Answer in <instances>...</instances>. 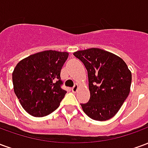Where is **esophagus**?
Wrapping results in <instances>:
<instances>
[{"label": "esophagus", "instance_id": "obj_1", "mask_svg": "<svg viewBox=\"0 0 148 148\" xmlns=\"http://www.w3.org/2000/svg\"><path fill=\"white\" fill-rule=\"evenodd\" d=\"M77 90H78V85H77V84H75V85H74V86L71 89V90H72V92H73V93H76V92L77 91Z\"/></svg>", "mask_w": 148, "mask_h": 148}]
</instances>
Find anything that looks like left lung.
Instances as JSON below:
<instances>
[{
  "instance_id": "left-lung-1",
  "label": "left lung",
  "mask_w": 148,
  "mask_h": 148,
  "mask_svg": "<svg viewBox=\"0 0 148 148\" xmlns=\"http://www.w3.org/2000/svg\"><path fill=\"white\" fill-rule=\"evenodd\" d=\"M88 72L90 101L81 104L84 112L93 120L105 121L120 110L130 93L132 73L117 55L99 48L74 52Z\"/></svg>"
}]
</instances>
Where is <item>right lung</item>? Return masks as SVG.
<instances>
[{
    "mask_svg": "<svg viewBox=\"0 0 148 148\" xmlns=\"http://www.w3.org/2000/svg\"><path fill=\"white\" fill-rule=\"evenodd\" d=\"M68 55V52L44 51L29 55L16 66L13 89L27 113L42 117L59 106L66 93L61 89L60 73Z\"/></svg>",
    "mask_w": 148,
    "mask_h": 148,
    "instance_id": "add662e5",
    "label": "right lung"
}]
</instances>
